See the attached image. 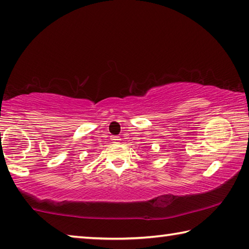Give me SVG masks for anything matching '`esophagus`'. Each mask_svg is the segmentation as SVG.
<instances>
[{
	"label": "esophagus",
	"mask_w": 249,
	"mask_h": 249,
	"mask_svg": "<svg viewBox=\"0 0 249 249\" xmlns=\"http://www.w3.org/2000/svg\"><path fill=\"white\" fill-rule=\"evenodd\" d=\"M112 141H113V142H117V144H119V142H121V138L119 136H113Z\"/></svg>",
	"instance_id": "esophagus-1"
}]
</instances>
